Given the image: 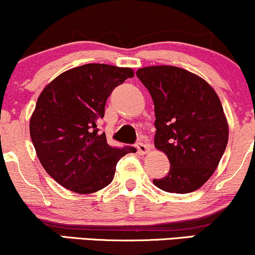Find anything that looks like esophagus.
Returning a JSON list of instances; mask_svg holds the SVG:
<instances>
[{"label": "esophagus", "mask_w": 255, "mask_h": 255, "mask_svg": "<svg viewBox=\"0 0 255 255\" xmlns=\"http://www.w3.org/2000/svg\"><path fill=\"white\" fill-rule=\"evenodd\" d=\"M136 148H137V153L139 154H146L148 151H150V146L144 144V142H137Z\"/></svg>", "instance_id": "34e87169"}]
</instances>
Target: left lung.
Instances as JSON below:
<instances>
[{"instance_id": "left-lung-1", "label": "left lung", "mask_w": 255, "mask_h": 255, "mask_svg": "<svg viewBox=\"0 0 255 255\" xmlns=\"http://www.w3.org/2000/svg\"><path fill=\"white\" fill-rule=\"evenodd\" d=\"M136 77L154 104V146L170 162L168 174L153 183L177 194L197 191L217 169L228 144L217 93L204 79L174 66L145 67Z\"/></svg>"}]
</instances>
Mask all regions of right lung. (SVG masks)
Instances as JSON below:
<instances>
[{
    "label": "right lung",
    "instance_id": "right-lung-1",
    "mask_svg": "<svg viewBox=\"0 0 255 255\" xmlns=\"http://www.w3.org/2000/svg\"><path fill=\"white\" fill-rule=\"evenodd\" d=\"M130 68L89 63L60 74L38 97L30 134L43 168L64 188L89 194L113 181L119 159L133 146L113 147L97 127L107 99L133 78Z\"/></svg>",
    "mask_w": 255,
    "mask_h": 255
}]
</instances>
